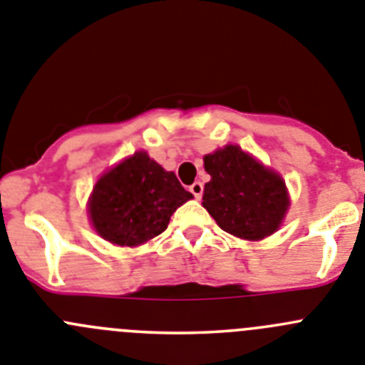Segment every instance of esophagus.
Here are the masks:
<instances>
[{"label":"esophagus","mask_w":365,"mask_h":365,"mask_svg":"<svg viewBox=\"0 0 365 365\" xmlns=\"http://www.w3.org/2000/svg\"><path fill=\"white\" fill-rule=\"evenodd\" d=\"M189 190L192 192V196H195L196 200H200V198H202V195H203V183L202 182H195L192 185L189 187Z\"/></svg>","instance_id":"obj_1"}]
</instances>
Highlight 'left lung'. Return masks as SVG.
Returning <instances> with one entry per match:
<instances>
[{
  "label": "left lung",
  "instance_id": "1",
  "mask_svg": "<svg viewBox=\"0 0 365 365\" xmlns=\"http://www.w3.org/2000/svg\"><path fill=\"white\" fill-rule=\"evenodd\" d=\"M211 182L205 183L207 212L229 235L260 240L272 235L289 207L285 183L277 173L236 145H227L203 158Z\"/></svg>",
  "mask_w": 365,
  "mask_h": 365
}]
</instances>
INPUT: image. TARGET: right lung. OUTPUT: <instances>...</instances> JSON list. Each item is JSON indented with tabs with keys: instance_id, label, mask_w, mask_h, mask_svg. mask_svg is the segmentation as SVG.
<instances>
[{
	"instance_id": "1",
	"label": "right lung",
	"mask_w": 365,
	"mask_h": 365,
	"mask_svg": "<svg viewBox=\"0 0 365 365\" xmlns=\"http://www.w3.org/2000/svg\"><path fill=\"white\" fill-rule=\"evenodd\" d=\"M190 198L175 173L163 170L145 153H136L98 180L88 212L101 238L140 245L162 235L173 212Z\"/></svg>"
}]
</instances>
